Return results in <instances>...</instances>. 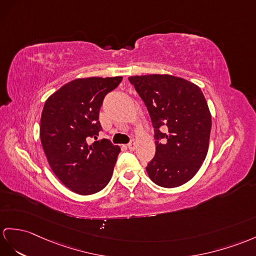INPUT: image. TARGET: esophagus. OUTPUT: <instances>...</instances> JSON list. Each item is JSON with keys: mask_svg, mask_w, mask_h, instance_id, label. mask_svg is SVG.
<instances>
[{"mask_svg": "<svg viewBox=\"0 0 256 256\" xmlns=\"http://www.w3.org/2000/svg\"><path fill=\"white\" fill-rule=\"evenodd\" d=\"M128 146V148H129V150H132V151H134V150L136 148V141H134V140H132V142H129V143H128V146Z\"/></svg>", "mask_w": 256, "mask_h": 256, "instance_id": "esophagus-1", "label": "esophagus"}]
</instances>
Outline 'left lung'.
<instances>
[{
  "label": "left lung",
  "mask_w": 256,
  "mask_h": 256,
  "mask_svg": "<svg viewBox=\"0 0 256 256\" xmlns=\"http://www.w3.org/2000/svg\"><path fill=\"white\" fill-rule=\"evenodd\" d=\"M144 102L156 151L146 166L150 179L175 188L193 178L206 158L212 117L201 89L172 74L128 78Z\"/></svg>",
  "instance_id": "8db88e82"
}]
</instances>
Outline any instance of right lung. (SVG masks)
Listing matches in <instances>:
<instances>
[{
    "label": "right lung",
    "instance_id": "add662e5",
    "mask_svg": "<svg viewBox=\"0 0 256 256\" xmlns=\"http://www.w3.org/2000/svg\"><path fill=\"white\" fill-rule=\"evenodd\" d=\"M122 77L79 78L50 96L42 110L40 139L55 176L68 189L89 196L106 186L120 148L98 140L100 108Z\"/></svg>",
    "mask_w": 256,
    "mask_h": 256
}]
</instances>
